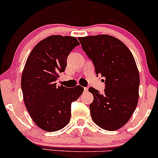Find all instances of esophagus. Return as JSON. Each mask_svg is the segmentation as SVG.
I'll use <instances>...</instances> for the list:
<instances>
[{"label": "esophagus", "instance_id": "obj_1", "mask_svg": "<svg viewBox=\"0 0 158 158\" xmlns=\"http://www.w3.org/2000/svg\"><path fill=\"white\" fill-rule=\"evenodd\" d=\"M84 90H85V92L88 91V88H86V87H85V88H84Z\"/></svg>", "mask_w": 158, "mask_h": 158}]
</instances>
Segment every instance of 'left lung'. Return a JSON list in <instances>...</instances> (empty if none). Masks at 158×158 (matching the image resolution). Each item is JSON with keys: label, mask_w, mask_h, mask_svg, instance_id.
<instances>
[{"label": "left lung", "mask_w": 158, "mask_h": 158, "mask_svg": "<svg viewBox=\"0 0 158 158\" xmlns=\"http://www.w3.org/2000/svg\"><path fill=\"white\" fill-rule=\"evenodd\" d=\"M93 61L97 75L106 77L102 94L94 88L90 105L92 119L108 131L122 128L131 118L139 99V75L135 58L124 43L108 35L78 38Z\"/></svg>", "instance_id": "8db88e82"}]
</instances>
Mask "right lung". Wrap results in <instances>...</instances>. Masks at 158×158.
<instances>
[{
	"label": "right lung",
	"mask_w": 158,
	"mask_h": 158,
	"mask_svg": "<svg viewBox=\"0 0 158 158\" xmlns=\"http://www.w3.org/2000/svg\"><path fill=\"white\" fill-rule=\"evenodd\" d=\"M78 45L73 36H48L34 47L25 63L21 75L23 102L36 126L46 131H59L68 124L71 103L84 90L80 85L68 89L56 83L66 68L68 55Z\"/></svg>",
	"instance_id": "obj_1"
}]
</instances>
